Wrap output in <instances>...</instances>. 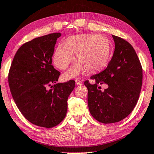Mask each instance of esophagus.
Listing matches in <instances>:
<instances>
[{
	"label": "esophagus",
	"mask_w": 154,
	"mask_h": 154,
	"mask_svg": "<svg viewBox=\"0 0 154 154\" xmlns=\"http://www.w3.org/2000/svg\"><path fill=\"white\" fill-rule=\"evenodd\" d=\"M75 83H76V85H79V86L82 85V82L79 80V79H75Z\"/></svg>",
	"instance_id": "obj_1"
}]
</instances>
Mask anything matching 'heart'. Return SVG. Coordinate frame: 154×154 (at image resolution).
<instances>
[{
  "label": "heart",
  "instance_id": "obj_1",
  "mask_svg": "<svg viewBox=\"0 0 154 154\" xmlns=\"http://www.w3.org/2000/svg\"><path fill=\"white\" fill-rule=\"evenodd\" d=\"M78 61L65 74V77L78 76L86 68L89 71L99 70L106 66L110 55V43L99 34H79L67 38L58 45L53 55V63L60 69L67 68L74 59Z\"/></svg>",
  "mask_w": 154,
  "mask_h": 154
}]
</instances>
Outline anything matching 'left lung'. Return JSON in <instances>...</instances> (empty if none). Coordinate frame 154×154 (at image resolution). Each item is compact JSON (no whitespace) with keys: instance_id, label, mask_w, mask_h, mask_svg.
Instances as JSON below:
<instances>
[{"instance_id":"8db88e82","label":"left lung","mask_w":154,"mask_h":154,"mask_svg":"<svg viewBox=\"0 0 154 154\" xmlns=\"http://www.w3.org/2000/svg\"><path fill=\"white\" fill-rule=\"evenodd\" d=\"M115 51L106 68L91 76L95 84L85 82L88 106L92 116L102 123H114L131 113L138 101L142 85V67L134 49L123 38L112 35ZM107 88L101 90L99 86Z\"/></svg>"}]
</instances>
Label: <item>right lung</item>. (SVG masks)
I'll return each mask as SVG.
<instances>
[{
	"label": "right lung",
	"instance_id": "1",
	"mask_svg": "<svg viewBox=\"0 0 154 154\" xmlns=\"http://www.w3.org/2000/svg\"><path fill=\"white\" fill-rule=\"evenodd\" d=\"M60 36L53 33L24 44L8 74L10 92L18 109L31 123L43 128H53L63 121L67 98L75 86L74 80L57 83L60 72L52 65V56Z\"/></svg>",
	"mask_w": 154,
	"mask_h": 154
}]
</instances>
